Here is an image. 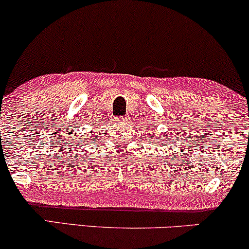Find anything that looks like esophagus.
I'll use <instances>...</instances> for the list:
<instances>
[{"mask_svg": "<svg viewBox=\"0 0 249 249\" xmlns=\"http://www.w3.org/2000/svg\"><path fill=\"white\" fill-rule=\"evenodd\" d=\"M117 121L119 123H127V122H130V117H128V116H122V117L117 118Z\"/></svg>", "mask_w": 249, "mask_h": 249, "instance_id": "esophagus-1", "label": "esophagus"}]
</instances>
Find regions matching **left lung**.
I'll use <instances>...</instances> for the list:
<instances>
[{
    "label": "left lung",
    "instance_id": "obj_1",
    "mask_svg": "<svg viewBox=\"0 0 249 249\" xmlns=\"http://www.w3.org/2000/svg\"><path fill=\"white\" fill-rule=\"evenodd\" d=\"M153 127H154V126H153ZM152 134L154 135V132H153ZM154 139H156V143L154 144V146H159L160 143H162V141H164V140L161 139V137H156V134H155V137H154ZM168 139H169V138H168Z\"/></svg>",
    "mask_w": 249,
    "mask_h": 249
}]
</instances>
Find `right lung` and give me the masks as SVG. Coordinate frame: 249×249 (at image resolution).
<instances>
[{
	"label": "right lung",
	"instance_id": "right-lung-1",
	"mask_svg": "<svg viewBox=\"0 0 249 249\" xmlns=\"http://www.w3.org/2000/svg\"><path fill=\"white\" fill-rule=\"evenodd\" d=\"M90 133H92V132H90ZM79 135H81V134H79ZM79 139H80V142H81V144H84L83 142H85V143H86L87 142V139H88V137H86V134H85V137H84V140H81V139H83V138H79ZM92 140H94V138H93V139Z\"/></svg>",
	"mask_w": 249,
	"mask_h": 249
}]
</instances>
